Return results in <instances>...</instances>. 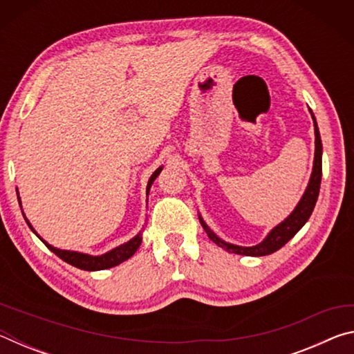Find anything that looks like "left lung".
<instances>
[{
	"mask_svg": "<svg viewBox=\"0 0 354 354\" xmlns=\"http://www.w3.org/2000/svg\"><path fill=\"white\" fill-rule=\"evenodd\" d=\"M313 118H314V115H313ZM314 128H315L314 170H313V175H310V181H309L308 189H306V192H304L301 201H299L298 206L295 207V211H293L289 217L283 221V223L274 227L270 234L263 239L259 245H256V247H237V245H231V243L223 242L221 239L215 236L211 230H209L205 221H203L200 217L203 227H205L209 239H211L214 243H217L218 247L231 251V253H236V254L266 256V254L274 253V251L279 250L281 247H284V245L289 242L299 230H301L303 225L306 223L310 217V214H313V211H314L317 198H319L320 183H322V139H320L319 128H317L315 118H314Z\"/></svg>",
	"mask_w": 354,
	"mask_h": 354,
	"instance_id": "obj_1",
	"label": "left lung"
}]
</instances>
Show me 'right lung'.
I'll use <instances>...</instances> for the list:
<instances>
[{"mask_svg":"<svg viewBox=\"0 0 354 354\" xmlns=\"http://www.w3.org/2000/svg\"><path fill=\"white\" fill-rule=\"evenodd\" d=\"M160 170H162V167L156 170V171L153 173V175H151V178H149L148 185H147V190H149V187H151L153 181H154L156 178H158ZM26 223H28L29 227H31V230H32V226H31V223H29L28 220H26ZM32 231H34V230H32ZM34 232H35V231H34ZM39 239L46 245L48 248H50V250L53 251V253L61 257L62 261L70 263V266L81 268V270H88V272H93V270H104V268H111V267L118 266V263H122V262H124L127 259H129V257L136 253L137 248H139L140 243H142V234H137L134 239H131L129 242L120 245V247L113 248L112 251H109V253H106V254H103V256H88V254L76 253V251L57 250V248H55V247H51V245H48L41 237H39Z\"/></svg>","mask_w":354,"mask_h":354,"instance_id":"obj_1","label":"right lung"}]
</instances>
